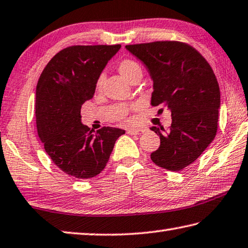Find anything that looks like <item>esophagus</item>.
Here are the masks:
<instances>
[{
    "label": "esophagus",
    "instance_id": "obj_1",
    "mask_svg": "<svg viewBox=\"0 0 248 248\" xmlns=\"http://www.w3.org/2000/svg\"><path fill=\"white\" fill-rule=\"evenodd\" d=\"M146 131V129L144 128H132V129H128L127 133L130 134V136H137V134H142Z\"/></svg>",
    "mask_w": 248,
    "mask_h": 248
}]
</instances>
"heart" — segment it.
Instances as JSON below:
<instances>
[{"label":"heart","mask_w":248,"mask_h":248,"mask_svg":"<svg viewBox=\"0 0 248 248\" xmlns=\"http://www.w3.org/2000/svg\"><path fill=\"white\" fill-rule=\"evenodd\" d=\"M118 70L119 73L129 81V82H132V81L137 78L141 79L142 77L141 65H140L138 62L133 60H129V58H125V60H123L118 62ZM102 83H103V76L100 75L95 81V91H100L102 88ZM124 120L125 123H130V121H131V118H129V117H124Z\"/></svg>","instance_id":"heart-1"}]
</instances>
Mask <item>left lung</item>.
<instances>
[{"label": "left lung", "instance_id": "obj_1", "mask_svg": "<svg viewBox=\"0 0 248 248\" xmlns=\"http://www.w3.org/2000/svg\"><path fill=\"white\" fill-rule=\"evenodd\" d=\"M147 66L154 81L153 106H167L172 123L153 127L160 138L151 154L159 167L180 171L199 158L218 129L220 90L217 78L202 54L180 41H154L125 46Z\"/></svg>", "mask_w": 248, "mask_h": 248}]
</instances>
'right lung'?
Wrapping results in <instances>:
<instances>
[{"mask_svg": "<svg viewBox=\"0 0 248 248\" xmlns=\"http://www.w3.org/2000/svg\"><path fill=\"white\" fill-rule=\"evenodd\" d=\"M120 46L65 47L47 62L39 78L35 93L39 138L53 163L73 178L90 179L100 173L116 140L124 133L110 127L94 133L81 124V106L93 97L96 78Z\"/></svg>", "mask_w": 248, "mask_h": 248, "instance_id": "obj_1", "label": "right lung"}]
</instances>
